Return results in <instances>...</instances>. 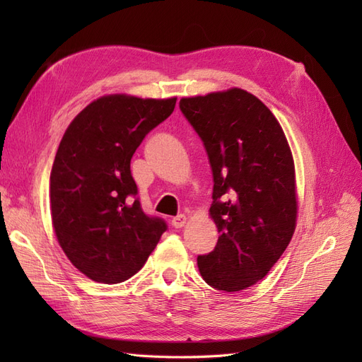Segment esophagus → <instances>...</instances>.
Returning <instances> with one entry per match:
<instances>
[{
	"label": "esophagus",
	"instance_id": "1",
	"mask_svg": "<svg viewBox=\"0 0 362 362\" xmlns=\"http://www.w3.org/2000/svg\"><path fill=\"white\" fill-rule=\"evenodd\" d=\"M185 222H187V217H185L184 214H178V216H175L172 218V226L173 228H182L185 225Z\"/></svg>",
	"mask_w": 362,
	"mask_h": 362
}]
</instances>
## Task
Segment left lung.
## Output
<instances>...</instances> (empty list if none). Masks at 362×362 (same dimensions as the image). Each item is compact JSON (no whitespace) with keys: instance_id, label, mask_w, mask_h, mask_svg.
Returning <instances> with one entry per match:
<instances>
[{"instance_id":"1","label":"left lung","mask_w":362,"mask_h":362,"mask_svg":"<svg viewBox=\"0 0 362 362\" xmlns=\"http://www.w3.org/2000/svg\"><path fill=\"white\" fill-rule=\"evenodd\" d=\"M180 108L204 141L213 170L210 214L221 233L198 257L204 281L240 291L264 278L296 228L294 163L286 134L257 96L242 90L182 98Z\"/></svg>"}]
</instances>
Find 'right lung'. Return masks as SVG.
Masks as SVG:
<instances>
[{"label":"right lung","instance_id":"right-lung-1","mask_svg":"<svg viewBox=\"0 0 362 362\" xmlns=\"http://www.w3.org/2000/svg\"><path fill=\"white\" fill-rule=\"evenodd\" d=\"M177 104L108 95L87 105L64 133L49 177L52 226L64 254L87 278L127 281L168 229L137 198L131 158Z\"/></svg>","mask_w":362,"mask_h":362}]
</instances>
